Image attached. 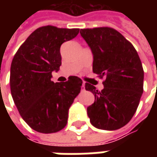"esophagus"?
Masks as SVG:
<instances>
[{"mask_svg":"<svg viewBox=\"0 0 157 157\" xmlns=\"http://www.w3.org/2000/svg\"><path fill=\"white\" fill-rule=\"evenodd\" d=\"M85 89V84L84 83H82V90H84Z\"/></svg>","mask_w":157,"mask_h":157,"instance_id":"esophagus-1","label":"esophagus"}]
</instances>
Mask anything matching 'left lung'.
I'll list each match as a JSON object with an SVG mask.
<instances>
[{"label": "left lung", "instance_id": "1", "mask_svg": "<svg viewBox=\"0 0 157 157\" xmlns=\"http://www.w3.org/2000/svg\"><path fill=\"white\" fill-rule=\"evenodd\" d=\"M80 33L92 52L93 73L105 78L101 92L86 83L95 97L87 108L90 122L100 129H118L130 121L143 93L140 59L131 43L112 28L84 29Z\"/></svg>", "mask_w": 157, "mask_h": 157}]
</instances>
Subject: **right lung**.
<instances>
[{
    "instance_id": "obj_1",
    "label": "right lung",
    "mask_w": 157,
    "mask_h": 157,
    "mask_svg": "<svg viewBox=\"0 0 157 157\" xmlns=\"http://www.w3.org/2000/svg\"><path fill=\"white\" fill-rule=\"evenodd\" d=\"M79 29L44 26L22 44L11 65L10 86L23 120L36 131L55 133L65 127L70 107L81 92L82 81L69 76L65 82L51 81L52 71L61 65L60 46L74 39Z\"/></svg>"
}]
</instances>
